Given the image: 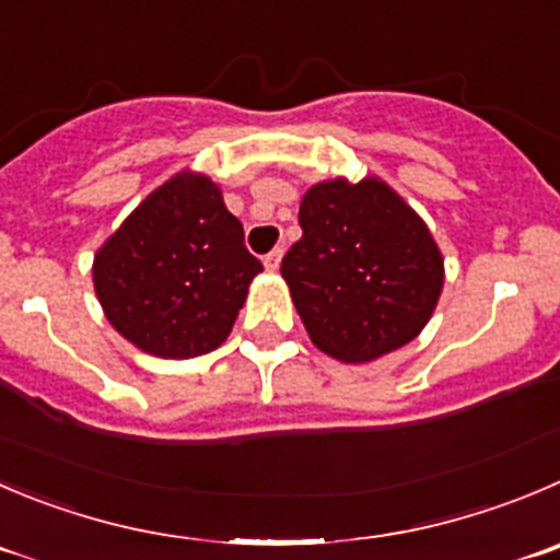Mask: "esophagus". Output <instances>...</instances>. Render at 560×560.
I'll use <instances>...</instances> for the list:
<instances>
[{
    "instance_id": "34e87169",
    "label": "esophagus",
    "mask_w": 560,
    "mask_h": 560,
    "mask_svg": "<svg viewBox=\"0 0 560 560\" xmlns=\"http://www.w3.org/2000/svg\"><path fill=\"white\" fill-rule=\"evenodd\" d=\"M280 258H283V249H271L269 255H264L266 271H277V269H280Z\"/></svg>"
}]
</instances>
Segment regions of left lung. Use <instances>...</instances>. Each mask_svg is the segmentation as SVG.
<instances>
[{"label": "left lung", "mask_w": 560, "mask_h": 560, "mask_svg": "<svg viewBox=\"0 0 560 560\" xmlns=\"http://www.w3.org/2000/svg\"><path fill=\"white\" fill-rule=\"evenodd\" d=\"M283 280L313 346L340 363H374L429 324L445 260L418 211L376 175L313 184Z\"/></svg>", "instance_id": "1"}]
</instances>
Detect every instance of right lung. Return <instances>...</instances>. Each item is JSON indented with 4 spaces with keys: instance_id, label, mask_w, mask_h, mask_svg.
Wrapping results in <instances>:
<instances>
[{
    "instance_id": "add662e5",
    "label": "right lung",
    "mask_w": 560,
    "mask_h": 560,
    "mask_svg": "<svg viewBox=\"0 0 560 560\" xmlns=\"http://www.w3.org/2000/svg\"><path fill=\"white\" fill-rule=\"evenodd\" d=\"M244 228L203 173H175L131 211L93 258L104 316L164 360L214 351L231 335L253 277Z\"/></svg>"
}]
</instances>
